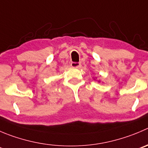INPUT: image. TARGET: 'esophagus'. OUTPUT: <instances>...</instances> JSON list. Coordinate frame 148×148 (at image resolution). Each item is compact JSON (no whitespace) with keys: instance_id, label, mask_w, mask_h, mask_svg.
<instances>
[{"instance_id":"obj_1","label":"esophagus","mask_w":148,"mask_h":148,"mask_svg":"<svg viewBox=\"0 0 148 148\" xmlns=\"http://www.w3.org/2000/svg\"><path fill=\"white\" fill-rule=\"evenodd\" d=\"M70 65H71L72 67L78 68V67H81V63H80V62H72Z\"/></svg>"}]
</instances>
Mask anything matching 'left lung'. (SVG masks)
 Here are the masks:
<instances>
[{
    "label": "left lung",
    "mask_w": 148,
    "mask_h": 148,
    "mask_svg": "<svg viewBox=\"0 0 148 148\" xmlns=\"http://www.w3.org/2000/svg\"><path fill=\"white\" fill-rule=\"evenodd\" d=\"M94 80H96V79H95V78H94ZM98 82H100V81H98Z\"/></svg>",
    "instance_id": "left-lung-1"
}]
</instances>
